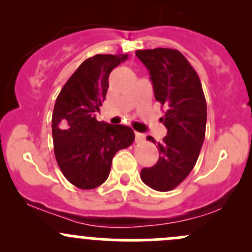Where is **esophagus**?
<instances>
[{"mask_svg":"<svg viewBox=\"0 0 252 252\" xmlns=\"http://www.w3.org/2000/svg\"><path fill=\"white\" fill-rule=\"evenodd\" d=\"M136 142H142V140H144V134H142V133H139V132H136Z\"/></svg>","mask_w":252,"mask_h":252,"instance_id":"34e87169","label":"esophagus"}]
</instances>
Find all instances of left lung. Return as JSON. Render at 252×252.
Masks as SVG:
<instances>
[{
    "label": "left lung",
    "instance_id": "left-lung-1",
    "mask_svg": "<svg viewBox=\"0 0 252 252\" xmlns=\"http://www.w3.org/2000/svg\"><path fill=\"white\" fill-rule=\"evenodd\" d=\"M136 55L149 69L156 101L166 107L159 121L167 128L163 142L156 145L158 161L143 168L140 178L154 190L170 191L190 174L201 153L207 102L198 74L179 50L156 48ZM147 139L155 143L151 136Z\"/></svg>",
    "mask_w": 252,
    "mask_h": 252
}]
</instances>
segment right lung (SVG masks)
<instances>
[{
	"label": "right lung",
	"instance_id": "right-lung-1",
	"mask_svg": "<svg viewBox=\"0 0 252 252\" xmlns=\"http://www.w3.org/2000/svg\"><path fill=\"white\" fill-rule=\"evenodd\" d=\"M128 59L127 54L86 59L61 89L51 118L54 154L62 174L83 190L107 180L113 158L134 140L131 127L97 121L108 90L110 72Z\"/></svg>",
	"mask_w": 252,
	"mask_h": 252
}]
</instances>
